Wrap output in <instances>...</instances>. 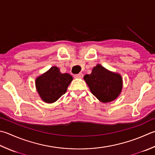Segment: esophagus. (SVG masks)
Here are the masks:
<instances>
[{
  "label": "esophagus",
  "instance_id": "obj_1",
  "mask_svg": "<svg viewBox=\"0 0 155 155\" xmlns=\"http://www.w3.org/2000/svg\"><path fill=\"white\" fill-rule=\"evenodd\" d=\"M74 78H83V74L80 73V74H75L74 75Z\"/></svg>",
  "mask_w": 155,
  "mask_h": 155
}]
</instances>
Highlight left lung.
Masks as SVG:
<instances>
[{
	"label": "left lung",
	"mask_w": 155,
	"mask_h": 155,
	"mask_svg": "<svg viewBox=\"0 0 155 155\" xmlns=\"http://www.w3.org/2000/svg\"><path fill=\"white\" fill-rule=\"evenodd\" d=\"M84 80L93 95L103 103H109L117 97L122 89L121 75L110 72L101 65L92 69L91 74L84 75Z\"/></svg>",
	"instance_id": "left-lung-1"
}]
</instances>
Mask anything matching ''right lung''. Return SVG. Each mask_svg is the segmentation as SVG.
I'll use <instances>...</instances> for the list:
<instances>
[{
	"instance_id": "add662e5",
	"label": "right lung",
	"mask_w": 155,
	"mask_h": 155,
	"mask_svg": "<svg viewBox=\"0 0 155 155\" xmlns=\"http://www.w3.org/2000/svg\"><path fill=\"white\" fill-rule=\"evenodd\" d=\"M72 80L71 75L61 74L59 69L54 66L36 79L37 91L46 103H54L66 92Z\"/></svg>"
}]
</instances>
